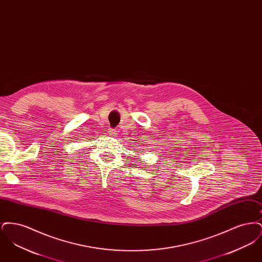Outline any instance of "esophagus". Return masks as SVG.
<instances>
[{
    "instance_id": "obj_1",
    "label": "esophagus",
    "mask_w": 262,
    "mask_h": 262,
    "mask_svg": "<svg viewBox=\"0 0 262 262\" xmlns=\"http://www.w3.org/2000/svg\"><path fill=\"white\" fill-rule=\"evenodd\" d=\"M108 133H109V136H111V137H115L117 135V132L114 128H109Z\"/></svg>"
}]
</instances>
